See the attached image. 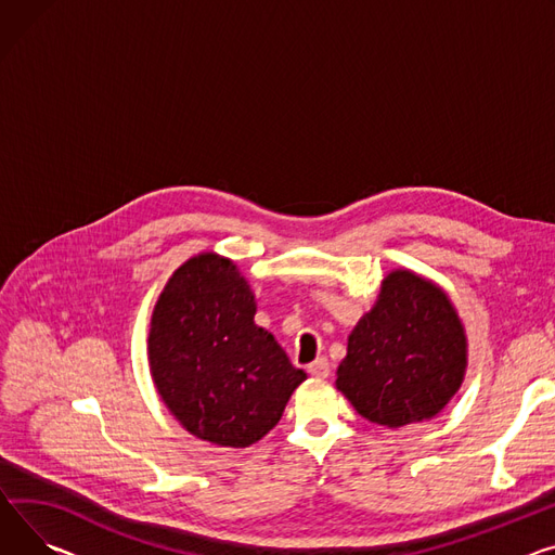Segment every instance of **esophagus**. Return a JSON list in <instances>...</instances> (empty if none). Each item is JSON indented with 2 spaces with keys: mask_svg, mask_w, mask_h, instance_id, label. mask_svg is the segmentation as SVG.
<instances>
[{
  "mask_svg": "<svg viewBox=\"0 0 555 555\" xmlns=\"http://www.w3.org/2000/svg\"><path fill=\"white\" fill-rule=\"evenodd\" d=\"M308 373H310L312 377H319V379L330 377V361H327L325 357H319L314 363L308 365Z\"/></svg>",
  "mask_w": 555,
  "mask_h": 555,
  "instance_id": "1",
  "label": "esophagus"
}]
</instances>
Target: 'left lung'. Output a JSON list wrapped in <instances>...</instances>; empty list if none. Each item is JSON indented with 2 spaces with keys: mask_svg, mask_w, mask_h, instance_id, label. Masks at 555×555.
Listing matches in <instances>:
<instances>
[{
  "mask_svg": "<svg viewBox=\"0 0 555 555\" xmlns=\"http://www.w3.org/2000/svg\"><path fill=\"white\" fill-rule=\"evenodd\" d=\"M466 367L464 327L444 292L413 272L386 276L348 337L337 388L367 422L399 428L437 415Z\"/></svg>",
  "mask_w": 555,
  "mask_h": 555,
  "instance_id": "1",
  "label": "left lung"
}]
</instances>
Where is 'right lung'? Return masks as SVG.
<instances>
[{"label": "right lung", "mask_w": 555, "mask_h": 555, "mask_svg": "<svg viewBox=\"0 0 555 555\" xmlns=\"http://www.w3.org/2000/svg\"><path fill=\"white\" fill-rule=\"evenodd\" d=\"M254 312L245 279L216 254L178 268L154 308V384L184 428L218 447L245 449L268 435L306 379Z\"/></svg>", "instance_id": "right-lung-1"}]
</instances>
